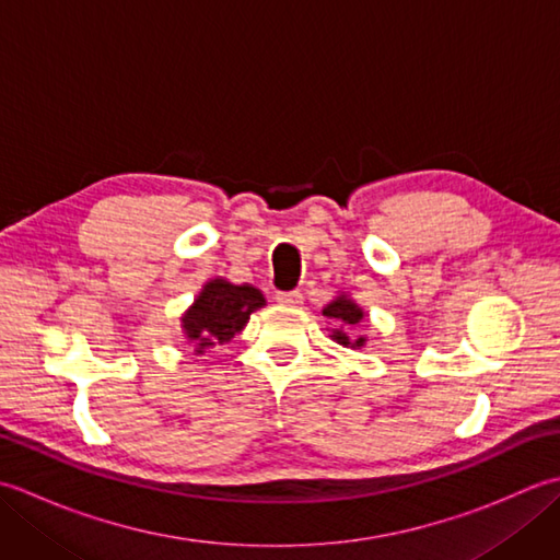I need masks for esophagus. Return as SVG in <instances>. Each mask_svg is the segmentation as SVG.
Instances as JSON below:
<instances>
[{
	"label": "esophagus",
	"instance_id": "1",
	"mask_svg": "<svg viewBox=\"0 0 560 560\" xmlns=\"http://www.w3.org/2000/svg\"><path fill=\"white\" fill-rule=\"evenodd\" d=\"M277 303L289 305V307H299L303 303V293L301 291H277Z\"/></svg>",
	"mask_w": 560,
	"mask_h": 560
}]
</instances>
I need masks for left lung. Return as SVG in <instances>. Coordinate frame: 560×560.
Returning <instances> with one entry per match:
<instances>
[{"label": "left lung", "mask_w": 560, "mask_h": 560, "mask_svg": "<svg viewBox=\"0 0 560 560\" xmlns=\"http://www.w3.org/2000/svg\"><path fill=\"white\" fill-rule=\"evenodd\" d=\"M323 315L329 317V319H335V323L341 325L337 329H331V339H335L337 343H341V347H351V349H361L363 347L365 337L351 339V329L363 319V311L349 299V295H343V293L337 295V299L325 307Z\"/></svg>", "instance_id": "8db88e82"}]
</instances>
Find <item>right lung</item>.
<instances>
[{"label": "right lung", "instance_id": "add662e5", "mask_svg": "<svg viewBox=\"0 0 560 560\" xmlns=\"http://www.w3.org/2000/svg\"><path fill=\"white\" fill-rule=\"evenodd\" d=\"M265 303L261 291L249 283L235 287L225 279H211L180 317L183 331L187 341L195 343V353H207L217 343L229 341L237 331H243L249 315Z\"/></svg>", "mask_w": 560, "mask_h": 560}]
</instances>
